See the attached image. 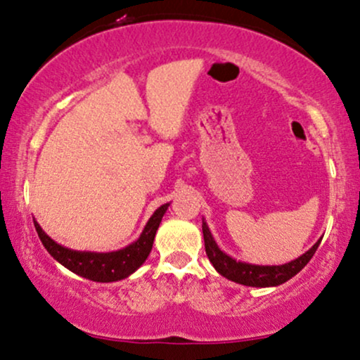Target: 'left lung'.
Returning a JSON list of instances; mask_svg holds the SVG:
<instances>
[{
  "instance_id": "8db88e82",
  "label": "left lung",
  "mask_w": 360,
  "mask_h": 360,
  "mask_svg": "<svg viewBox=\"0 0 360 360\" xmlns=\"http://www.w3.org/2000/svg\"><path fill=\"white\" fill-rule=\"evenodd\" d=\"M202 236H205V248L206 255L210 258V262L213 263L219 275H223L224 278L235 281V283L246 285V287H276V285L285 283V281L295 276L298 271L304 268L307 263L310 262L311 257L317 251L322 238L315 243L309 251H305L302 257H298L293 262L285 263V265H251V263L245 262H236L235 258H231L229 255L223 253L219 250V246L216 245L213 235H211L207 224L202 221Z\"/></svg>"
}]
</instances>
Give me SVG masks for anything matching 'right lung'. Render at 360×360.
Instances as JSON below:
<instances>
[{
  "label": "right lung",
  "mask_w": 360,
  "mask_h": 360,
  "mask_svg": "<svg viewBox=\"0 0 360 360\" xmlns=\"http://www.w3.org/2000/svg\"><path fill=\"white\" fill-rule=\"evenodd\" d=\"M167 207L169 202L154 211V214L150 216L149 221L142 229L141 236L134 243L125 246L122 250L109 251V253H94V251H75L65 248V246L51 240L34 219L33 223L43 246H45L46 251L56 262L62 263L65 268H68L73 274L84 276L86 280L109 283V281L127 278L129 275H132L146 262L150 250H153L155 231H158Z\"/></svg>",
  "instance_id": "add662e5"
}]
</instances>
